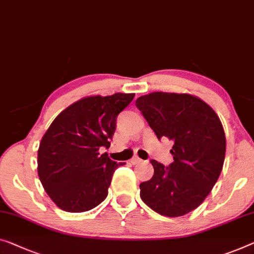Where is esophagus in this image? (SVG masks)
<instances>
[{"label": "esophagus", "instance_id": "obj_1", "mask_svg": "<svg viewBox=\"0 0 254 254\" xmlns=\"http://www.w3.org/2000/svg\"><path fill=\"white\" fill-rule=\"evenodd\" d=\"M142 162H145V161H142L141 158H139L138 156H135V157H133L131 160V163L132 164H139V163H142Z\"/></svg>", "mask_w": 254, "mask_h": 254}]
</instances>
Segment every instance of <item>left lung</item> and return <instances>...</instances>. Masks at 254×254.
I'll list each match as a JSON object with an SVG mask.
<instances>
[{"label": "left lung", "mask_w": 254, "mask_h": 254, "mask_svg": "<svg viewBox=\"0 0 254 254\" xmlns=\"http://www.w3.org/2000/svg\"><path fill=\"white\" fill-rule=\"evenodd\" d=\"M135 106L158 139L173 141L168 168L151 160L154 176L140 184V197L165 217H181L199 206L224 166L226 137L219 116L188 93L153 92Z\"/></svg>", "instance_id": "obj_1"}]
</instances>
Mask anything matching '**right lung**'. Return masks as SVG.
Segmentation results:
<instances>
[{"mask_svg":"<svg viewBox=\"0 0 254 254\" xmlns=\"http://www.w3.org/2000/svg\"><path fill=\"white\" fill-rule=\"evenodd\" d=\"M134 93L86 97L56 117L41 140L37 172L44 190L59 209L85 212L108 195L116 163L101 147L109 148L116 117Z\"/></svg>","mask_w":254,"mask_h":254,"instance_id":"right-lung-1","label":"right lung"}]
</instances>
